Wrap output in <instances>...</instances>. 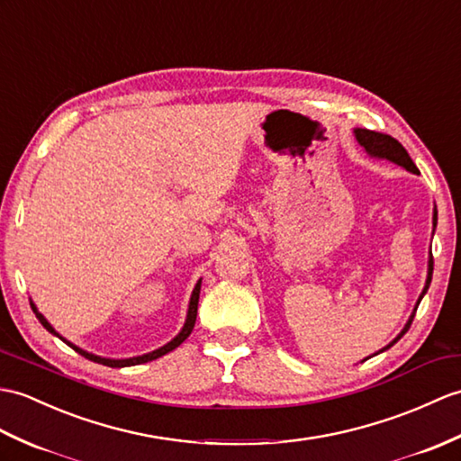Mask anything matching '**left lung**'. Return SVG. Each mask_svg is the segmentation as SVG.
Listing matches in <instances>:
<instances>
[{"label": "left lung", "mask_w": 461, "mask_h": 461, "mask_svg": "<svg viewBox=\"0 0 461 461\" xmlns=\"http://www.w3.org/2000/svg\"><path fill=\"white\" fill-rule=\"evenodd\" d=\"M353 135H356L357 143L363 147V151H366L371 158L389 160V163L399 165V167H402L404 170H409V173H412V175H420V170L416 168V165L412 163V158L409 157V153H406V149L397 141V139H393L391 135H384V133L361 130V127H356V130H353ZM436 223H438V210H436V206H434V213H432V233H434V230H436ZM432 269H434V259H432V251H430V255H428V275H426V283H424V288H422V293H420V296H419V301H416V304H414L412 314L409 316V320H406V324H404V328L401 330V334H399L397 338H394L393 341H389V344L384 346L383 349H379L377 353H383L384 349L393 348V346L397 344V341L406 334V331H409V328H411V324H412V318H414V314H416V308H419L420 301H422L426 291H428V286H430ZM377 353H373V356H377ZM373 356H369V357H373ZM369 357H366V359H369ZM366 359H363V361H366Z\"/></svg>", "instance_id": "left-lung-1"}]
</instances>
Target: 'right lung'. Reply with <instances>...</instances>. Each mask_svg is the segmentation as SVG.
Segmentation results:
<instances>
[{
  "label": "right lung",
  "mask_w": 461,
  "mask_h": 461,
  "mask_svg": "<svg viewBox=\"0 0 461 461\" xmlns=\"http://www.w3.org/2000/svg\"><path fill=\"white\" fill-rule=\"evenodd\" d=\"M200 286H202V279H198V283H196V286H194V291H192V294H190V303H188V312H186V320H185V326L180 328V331L178 334L168 341V344H165V346H160L158 349H153V351H149V353H143V356H135V357H125V359H113V357H102V356H95V353H92V351H86V349H82V348H78L77 344H72L70 339H67L64 336H60L59 331L50 326V322L49 320L42 316L41 312H39V308L35 306V303L31 301V308H33V312H35V316L39 318V322L45 326V330H49L52 336H57V338H60L64 344H67L68 348H72L74 351H78L80 356H84L86 359H90V361H95V363H102V366H108V367H130V366H139V363H147V361H153V359H157V357H163L165 353H168V351H173L175 348H178L182 341H185L188 336H190V331H192V328H194V324H196V312H198V298H200Z\"/></svg>",
  "instance_id": "obj_1"
}]
</instances>
